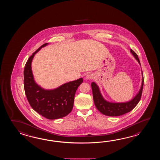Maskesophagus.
Instances as JSON below:
<instances>
[{
  "label": "esophagus",
  "instance_id": "1",
  "mask_svg": "<svg viewBox=\"0 0 160 160\" xmlns=\"http://www.w3.org/2000/svg\"><path fill=\"white\" fill-rule=\"evenodd\" d=\"M86 78L87 79H92L93 78V75L91 74H88V75L86 76Z\"/></svg>",
  "mask_w": 160,
  "mask_h": 160
}]
</instances>
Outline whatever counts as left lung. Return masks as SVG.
<instances>
[{"label":"left lung","mask_w":160,"mask_h":160,"mask_svg":"<svg viewBox=\"0 0 160 160\" xmlns=\"http://www.w3.org/2000/svg\"><path fill=\"white\" fill-rule=\"evenodd\" d=\"M130 51L134 55V58H136V60H137L140 64L139 58L137 54L132 49L130 50ZM142 81L141 88H140L139 92L132 100H131L129 102L125 103H112L106 101L101 95L98 86L94 82H92V88L93 99L97 109L103 114L111 117L121 116L132 111L138 104L142 96L143 86V76L142 72Z\"/></svg>","instance_id":"8db88e82"}]
</instances>
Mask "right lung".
<instances>
[{"mask_svg": "<svg viewBox=\"0 0 160 160\" xmlns=\"http://www.w3.org/2000/svg\"><path fill=\"white\" fill-rule=\"evenodd\" d=\"M44 43L28 59L24 69V88L27 100L31 108L41 116L48 119L61 118L72 112L74 96L83 79L70 82L54 90H46L35 82L31 70V62L34 55Z\"/></svg>", "mask_w": 160, "mask_h": 160, "instance_id": "obj_1", "label": "right lung"}]
</instances>
